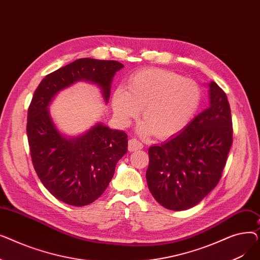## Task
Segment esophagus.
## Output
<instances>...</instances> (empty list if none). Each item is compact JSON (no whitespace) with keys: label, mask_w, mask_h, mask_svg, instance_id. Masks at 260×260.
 Here are the masks:
<instances>
[{"label":"esophagus","mask_w":260,"mask_h":260,"mask_svg":"<svg viewBox=\"0 0 260 260\" xmlns=\"http://www.w3.org/2000/svg\"><path fill=\"white\" fill-rule=\"evenodd\" d=\"M143 147V144L135 138L129 139L128 141V151L129 152H135V151H138V149H141Z\"/></svg>","instance_id":"1"}]
</instances>
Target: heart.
<instances>
[{
	"label": "heart",
	"instance_id": "b5f03b06",
	"mask_svg": "<svg viewBox=\"0 0 260 260\" xmlns=\"http://www.w3.org/2000/svg\"><path fill=\"white\" fill-rule=\"evenodd\" d=\"M201 103V90L192 79L162 68H144L133 74L127 90L118 87L113 93L117 119L127 125L142 108L144 134L154 133L168 139L180 134L195 117Z\"/></svg>",
	"mask_w": 260,
	"mask_h": 260
}]
</instances>
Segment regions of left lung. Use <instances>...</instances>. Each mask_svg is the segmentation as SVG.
Masks as SVG:
<instances>
[{
	"instance_id": "1",
	"label": "left lung",
	"mask_w": 260,
	"mask_h": 260,
	"mask_svg": "<svg viewBox=\"0 0 260 260\" xmlns=\"http://www.w3.org/2000/svg\"><path fill=\"white\" fill-rule=\"evenodd\" d=\"M210 107L176 137L148 148V189L172 211L193 208L219 182L233 143L225 92L211 82Z\"/></svg>"
}]
</instances>
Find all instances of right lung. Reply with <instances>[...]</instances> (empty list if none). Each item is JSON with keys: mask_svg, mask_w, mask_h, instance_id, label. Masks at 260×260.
Here are the masks:
<instances>
[{"mask_svg": "<svg viewBox=\"0 0 260 260\" xmlns=\"http://www.w3.org/2000/svg\"><path fill=\"white\" fill-rule=\"evenodd\" d=\"M118 61L83 58L47 75L37 87L27 114V138L35 171L57 199L74 207L97 200L111 182L117 162L127 153V135L101 123L80 137L62 136L48 105L61 89L80 80L98 84L105 101L111 93Z\"/></svg>", "mask_w": 260, "mask_h": 260, "instance_id": "add662e5", "label": "right lung"}]
</instances>
